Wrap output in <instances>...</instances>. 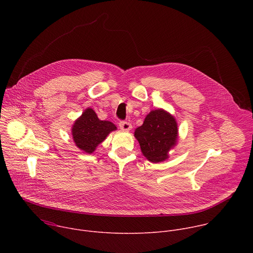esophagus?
I'll use <instances>...</instances> for the list:
<instances>
[{"mask_svg":"<svg viewBox=\"0 0 253 253\" xmlns=\"http://www.w3.org/2000/svg\"><path fill=\"white\" fill-rule=\"evenodd\" d=\"M119 127H120V129L123 130V131H130L131 128H132V125H131V123H129V122L121 121V122L119 123Z\"/></svg>","mask_w":253,"mask_h":253,"instance_id":"34e87169","label":"esophagus"}]
</instances>
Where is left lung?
<instances>
[{
	"label": "left lung",
	"instance_id": "left-lung-1",
	"mask_svg": "<svg viewBox=\"0 0 253 253\" xmlns=\"http://www.w3.org/2000/svg\"><path fill=\"white\" fill-rule=\"evenodd\" d=\"M177 125L175 117L162 108L148 113L134 132L143 156L152 163L167 160L178 142Z\"/></svg>",
	"mask_w": 253,
	"mask_h": 253
}]
</instances>
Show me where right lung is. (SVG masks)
Segmentation results:
<instances>
[{"label": "right lung", "instance_id": "right-lung-1", "mask_svg": "<svg viewBox=\"0 0 253 253\" xmlns=\"http://www.w3.org/2000/svg\"><path fill=\"white\" fill-rule=\"evenodd\" d=\"M115 130H117L115 124L110 121L100 120L96 112L89 107L72 125V138L81 151L92 154L99 144Z\"/></svg>", "mask_w": 253, "mask_h": 253}]
</instances>
